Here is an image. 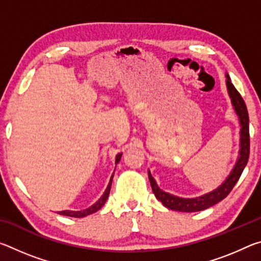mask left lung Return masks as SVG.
Here are the masks:
<instances>
[{
    "mask_svg": "<svg viewBox=\"0 0 261 261\" xmlns=\"http://www.w3.org/2000/svg\"><path fill=\"white\" fill-rule=\"evenodd\" d=\"M227 88L229 96L231 99V103L233 106L236 114L238 115L241 123V149H240V156L236 162L235 167L231 170L230 175L228 176L227 179L220 185L218 189L213 190L210 193H206L204 196L197 197V198H179L173 196V194L167 193L158 187L155 179L152 177L151 173L148 170V178L151 182V187L153 190L154 196L156 197L158 200H160L163 206H166L167 208L178 211V212H199L204 211L208 207H212L215 204H218L219 201L223 200L226 198L232 188L235 187L237 180L240 179L241 175L244 170V168L249 160L250 155V132H249V114H247L246 105L244 100L238 93V91L232 85L230 78L227 74Z\"/></svg>",
    "mask_w": 261,
    "mask_h": 261,
    "instance_id": "obj_1",
    "label": "left lung"
}]
</instances>
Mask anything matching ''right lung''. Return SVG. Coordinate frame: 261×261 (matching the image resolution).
<instances>
[{
    "instance_id": "right-lung-1",
    "label": "right lung",
    "mask_w": 261,
    "mask_h": 261,
    "mask_svg": "<svg viewBox=\"0 0 261 261\" xmlns=\"http://www.w3.org/2000/svg\"><path fill=\"white\" fill-rule=\"evenodd\" d=\"M122 158V153L117 154L116 155V161L115 163H118V161L121 160ZM113 177H114V174L112 175V177H110L109 180V184L107 189H106L105 193L101 196L100 199L95 202L94 205H92L91 207H88V208L84 210V211H62V212H57V213L61 214V215H65V216H72V218H84V216H87L92 213H95L96 211H99L101 207L105 205V202L107 201L108 199V196H109V192H110V188H112V182H113Z\"/></svg>"
}]
</instances>
